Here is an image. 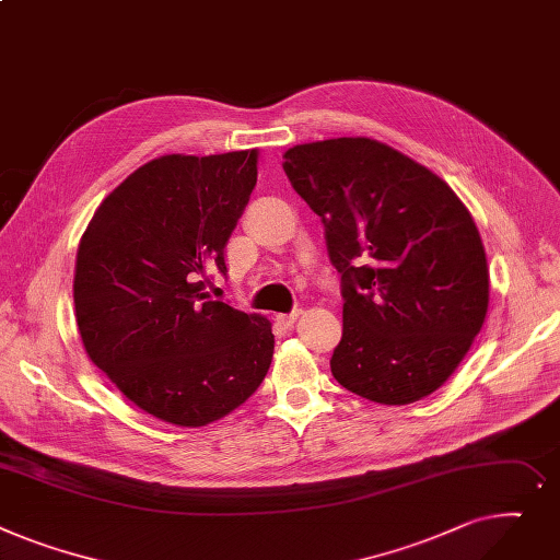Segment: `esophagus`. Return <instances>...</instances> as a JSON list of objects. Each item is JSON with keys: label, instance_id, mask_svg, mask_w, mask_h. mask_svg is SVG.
Here are the masks:
<instances>
[{"label": "esophagus", "instance_id": "34e87169", "mask_svg": "<svg viewBox=\"0 0 560 560\" xmlns=\"http://www.w3.org/2000/svg\"><path fill=\"white\" fill-rule=\"evenodd\" d=\"M301 314H303V310H293V312H289V314H278V320L284 323V325H291Z\"/></svg>", "mask_w": 560, "mask_h": 560}]
</instances>
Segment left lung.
<instances>
[{
	"mask_svg": "<svg viewBox=\"0 0 560 560\" xmlns=\"http://www.w3.org/2000/svg\"><path fill=\"white\" fill-rule=\"evenodd\" d=\"M282 158L341 273L335 380L380 405L430 396L462 364L488 312L472 214L443 178L371 138L295 144Z\"/></svg>",
	"mask_w": 560,
	"mask_h": 560,
	"instance_id": "1",
	"label": "left lung"
}]
</instances>
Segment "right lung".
<instances>
[{
    "instance_id": "add662e5",
    "label": "right lung",
    "mask_w": 560,
    "mask_h": 560,
    "mask_svg": "<svg viewBox=\"0 0 560 560\" xmlns=\"http://www.w3.org/2000/svg\"><path fill=\"white\" fill-rule=\"evenodd\" d=\"M257 149L160 155L117 185L77 250L74 310L92 364L153 418L206 427L273 359L271 320L212 301L210 273L257 183Z\"/></svg>"
}]
</instances>
